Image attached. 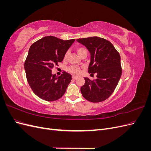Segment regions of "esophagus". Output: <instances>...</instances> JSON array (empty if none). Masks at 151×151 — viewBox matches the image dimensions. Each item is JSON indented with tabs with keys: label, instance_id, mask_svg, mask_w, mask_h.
I'll list each match as a JSON object with an SVG mask.
<instances>
[{
	"label": "esophagus",
	"instance_id": "1",
	"mask_svg": "<svg viewBox=\"0 0 151 151\" xmlns=\"http://www.w3.org/2000/svg\"><path fill=\"white\" fill-rule=\"evenodd\" d=\"M72 79H77V77L75 76H72Z\"/></svg>",
	"mask_w": 151,
	"mask_h": 151
}]
</instances>
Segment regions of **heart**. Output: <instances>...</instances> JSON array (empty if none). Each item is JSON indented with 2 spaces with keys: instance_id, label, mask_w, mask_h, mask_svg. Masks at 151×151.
I'll return each instance as SVG.
<instances>
[{
  "instance_id": "1",
  "label": "heart",
  "mask_w": 151,
  "mask_h": 151,
  "mask_svg": "<svg viewBox=\"0 0 151 151\" xmlns=\"http://www.w3.org/2000/svg\"><path fill=\"white\" fill-rule=\"evenodd\" d=\"M77 52L78 53V54L81 56V54H83L84 52H88L87 51V50L85 48L83 47H79L77 48ZM68 52H66V53L65 54V56H64V59L66 60V59L68 58ZM68 71L70 73L72 74H74V75H79L81 72V68L79 67H77V66H75V65H72L70 67H69L68 68Z\"/></svg>"
}]
</instances>
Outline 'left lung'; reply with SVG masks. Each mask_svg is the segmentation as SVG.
<instances>
[{"instance_id":"8db88e82","label":"left lung","mask_w":151,"mask_h":151,"mask_svg":"<svg viewBox=\"0 0 151 151\" xmlns=\"http://www.w3.org/2000/svg\"><path fill=\"white\" fill-rule=\"evenodd\" d=\"M77 41L84 45L91 53L88 72L91 75L97 74V79L93 81L84 77L81 93L89 101L102 102L112 94L121 77L120 53L110 42L103 38L93 36Z\"/></svg>"}]
</instances>
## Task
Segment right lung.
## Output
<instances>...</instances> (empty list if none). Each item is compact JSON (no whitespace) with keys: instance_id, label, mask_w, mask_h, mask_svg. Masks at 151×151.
Segmentation results:
<instances>
[{"instance_id":"obj_1","label":"right lung","mask_w":151,"mask_h":151,"mask_svg":"<svg viewBox=\"0 0 151 151\" xmlns=\"http://www.w3.org/2000/svg\"><path fill=\"white\" fill-rule=\"evenodd\" d=\"M75 39L63 40L48 36L29 48L24 62L27 81L33 93L47 101L62 98L71 82L72 76L63 71L60 76L52 75V69L63 61Z\"/></svg>"}]
</instances>
